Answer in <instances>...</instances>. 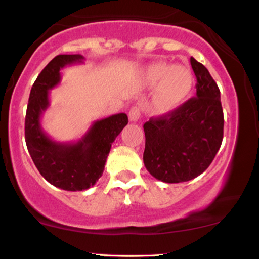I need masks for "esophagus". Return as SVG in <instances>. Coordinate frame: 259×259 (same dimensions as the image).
Segmentation results:
<instances>
[{
	"mask_svg": "<svg viewBox=\"0 0 259 259\" xmlns=\"http://www.w3.org/2000/svg\"><path fill=\"white\" fill-rule=\"evenodd\" d=\"M140 115H141V111L138 106H134L130 108L129 111V119L132 121H138L140 119Z\"/></svg>",
	"mask_w": 259,
	"mask_h": 259,
	"instance_id": "obj_1",
	"label": "esophagus"
}]
</instances>
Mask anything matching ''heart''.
Masks as SVG:
<instances>
[{"mask_svg": "<svg viewBox=\"0 0 259 259\" xmlns=\"http://www.w3.org/2000/svg\"><path fill=\"white\" fill-rule=\"evenodd\" d=\"M145 85L148 89H156L153 102L157 111L168 113L183 105L190 96L194 75L186 65L158 62L147 68Z\"/></svg>", "mask_w": 259, "mask_h": 259, "instance_id": "b5f03b06", "label": "heart"}]
</instances>
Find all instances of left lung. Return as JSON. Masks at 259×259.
<instances>
[{"mask_svg": "<svg viewBox=\"0 0 259 259\" xmlns=\"http://www.w3.org/2000/svg\"><path fill=\"white\" fill-rule=\"evenodd\" d=\"M197 84L196 97L175 111L144 124V163L163 183L189 181L203 173L223 141L221 91L203 64L190 59Z\"/></svg>", "mask_w": 259, "mask_h": 259, "instance_id": "left-lung-1", "label": "left lung"}]
</instances>
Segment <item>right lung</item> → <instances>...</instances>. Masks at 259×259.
<instances>
[{
  "label": "right lung",
  "mask_w": 259,
  "mask_h": 259,
  "mask_svg": "<svg viewBox=\"0 0 259 259\" xmlns=\"http://www.w3.org/2000/svg\"><path fill=\"white\" fill-rule=\"evenodd\" d=\"M81 55H59L38 74L29 96L25 115V142L40 174L67 191H82L102 177L112 144L127 124L125 113L92 123L81 139L59 142L44 132L41 118L50 107V90L61 82V69L84 63Z\"/></svg>",
  "instance_id": "1"
}]
</instances>
